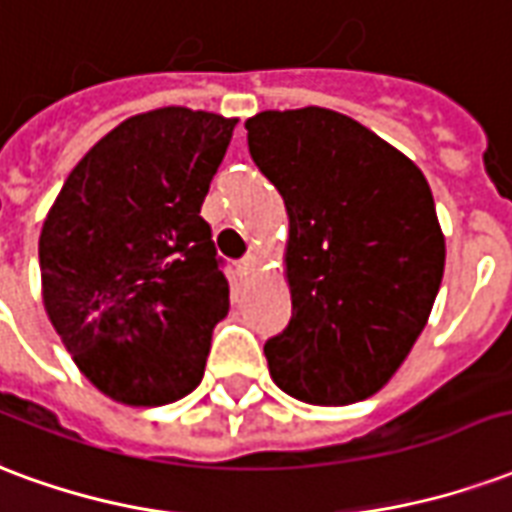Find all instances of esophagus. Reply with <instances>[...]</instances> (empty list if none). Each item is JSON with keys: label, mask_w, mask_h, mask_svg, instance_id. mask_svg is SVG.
I'll return each mask as SVG.
<instances>
[{"label": "esophagus", "mask_w": 512, "mask_h": 512, "mask_svg": "<svg viewBox=\"0 0 512 512\" xmlns=\"http://www.w3.org/2000/svg\"><path fill=\"white\" fill-rule=\"evenodd\" d=\"M237 270H240V275H245V278H248V275H253V272L259 270V261H256V256H245V259L237 264Z\"/></svg>", "instance_id": "34e87169"}]
</instances>
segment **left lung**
<instances>
[{"label":"left lung","instance_id":"8db88e82","mask_svg":"<svg viewBox=\"0 0 512 512\" xmlns=\"http://www.w3.org/2000/svg\"><path fill=\"white\" fill-rule=\"evenodd\" d=\"M253 163L289 212L292 319L264 343L272 382L343 406L390 382L423 333L445 272V237L423 171L330 108L245 122Z\"/></svg>","mask_w":512,"mask_h":512}]
</instances>
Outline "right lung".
Returning <instances> with one entry per match:
<instances>
[{"label":"right lung","mask_w":512,"mask_h":512,"mask_svg":"<svg viewBox=\"0 0 512 512\" xmlns=\"http://www.w3.org/2000/svg\"><path fill=\"white\" fill-rule=\"evenodd\" d=\"M237 119H125L70 171L40 231L43 302L78 371L128 406L196 390L229 281L201 204Z\"/></svg>","instance_id":"obj_1"}]
</instances>
